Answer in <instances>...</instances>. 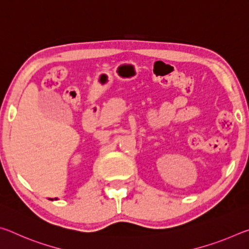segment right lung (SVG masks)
<instances>
[{
	"label": "right lung",
	"instance_id": "add662e5",
	"mask_svg": "<svg viewBox=\"0 0 249 249\" xmlns=\"http://www.w3.org/2000/svg\"><path fill=\"white\" fill-rule=\"evenodd\" d=\"M49 200H52V201H53V200H58V199H57V197H54V199H49Z\"/></svg>",
	"mask_w": 249,
	"mask_h": 249
}]
</instances>
